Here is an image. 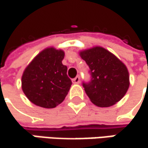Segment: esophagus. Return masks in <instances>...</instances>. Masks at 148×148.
<instances>
[{
    "instance_id": "esophagus-1",
    "label": "esophagus",
    "mask_w": 148,
    "mask_h": 148,
    "mask_svg": "<svg viewBox=\"0 0 148 148\" xmlns=\"http://www.w3.org/2000/svg\"><path fill=\"white\" fill-rule=\"evenodd\" d=\"M79 81H80V78H79V76H76L74 79H73V83H74V84H79Z\"/></svg>"
}]
</instances>
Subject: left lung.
<instances>
[{"label":"left lung","instance_id":"obj_1","mask_svg":"<svg viewBox=\"0 0 148 148\" xmlns=\"http://www.w3.org/2000/svg\"><path fill=\"white\" fill-rule=\"evenodd\" d=\"M90 68L91 80L83 83L85 91L96 106L107 108L119 101L130 86L127 67L115 55L101 47L79 51Z\"/></svg>","mask_w":148,"mask_h":148}]
</instances>
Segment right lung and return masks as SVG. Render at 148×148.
<instances>
[{"instance_id":"1","label":"right lung","mask_w":148,"mask_h":148,"mask_svg":"<svg viewBox=\"0 0 148 148\" xmlns=\"http://www.w3.org/2000/svg\"><path fill=\"white\" fill-rule=\"evenodd\" d=\"M64 51L54 47L41 51L25 68L22 90L34 105L53 108L65 99L72 85L67 66L62 63Z\"/></svg>"}]
</instances>
